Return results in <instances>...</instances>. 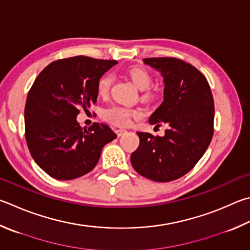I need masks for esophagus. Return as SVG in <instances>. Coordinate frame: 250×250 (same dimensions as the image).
<instances>
[{"instance_id": "obj_1", "label": "esophagus", "mask_w": 250, "mask_h": 250, "mask_svg": "<svg viewBox=\"0 0 250 250\" xmlns=\"http://www.w3.org/2000/svg\"><path fill=\"white\" fill-rule=\"evenodd\" d=\"M125 132L126 131L125 129H117L116 130V134L118 135V137H121V135H124Z\"/></svg>"}]
</instances>
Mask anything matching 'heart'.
Here are the masks:
<instances>
[{"label":"heart","mask_w":250,"mask_h":250,"mask_svg":"<svg viewBox=\"0 0 250 250\" xmlns=\"http://www.w3.org/2000/svg\"><path fill=\"white\" fill-rule=\"evenodd\" d=\"M130 79L132 80L133 84L137 86L140 90L147 89L152 83V79L145 70L135 69L129 73ZM112 83V74H104L97 83V92L101 96H107L110 90ZM143 112L139 108H130L124 105H111L103 110V118L106 121L112 125L125 126L129 125L133 118L142 117Z\"/></svg>","instance_id":"heart-1"}]
</instances>
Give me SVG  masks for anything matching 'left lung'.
Wrapping results in <instances>:
<instances>
[{"label":"left lung","mask_w":250,"mask_h":250,"mask_svg":"<svg viewBox=\"0 0 250 250\" xmlns=\"http://www.w3.org/2000/svg\"><path fill=\"white\" fill-rule=\"evenodd\" d=\"M143 62L160 72L164 82V101L148 122L169 126L164 137L137 132L140 144L131 164L143 177L167 183L187 174L206 153L213 137L214 102L207 79L189 63L176 58Z\"/></svg>","instance_id":"left-lung-1"}]
</instances>
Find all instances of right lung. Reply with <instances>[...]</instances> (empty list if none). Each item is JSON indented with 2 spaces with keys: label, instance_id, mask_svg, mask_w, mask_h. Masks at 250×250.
<instances>
[{
  "label": "right lung",
  "instance_id": "1",
  "mask_svg": "<svg viewBox=\"0 0 250 250\" xmlns=\"http://www.w3.org/2000/svg\"><path fill=\"white\" fill-rule=\"evenodd\" d=\"M115 60L73 57L54 61L36 79L25 105L26 142L34 161L52 178L70 180L87 174L103 147L117 138L104 124L83 129L80 108L97 102L98 80Z\"/></svg>",
  "mask_w": 250,
  "mask_h": 250
}]
</instances>
